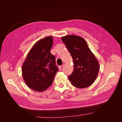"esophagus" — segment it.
Instances as JSON below:
<instances>
[{"mask_svg":"<svg viewBox=\"0 0 122 122\" xmlns=\"http://www.w3.org/2000/svg\"><path fill=\"white\" fill-rule=\"evenodd\" d=\"M62 68H63V65H61V66H60V67H59V69H60V70H61L62 69Z\"/></svg>","mask_w":122,"mask_h":122,"instance_id":"esophagus-1","label":"esophagus"}]
</instances>
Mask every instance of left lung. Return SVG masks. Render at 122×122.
<instances>
[{
    "label": "left lung",
    "instance_id": "obj_1",
    "mask_svg": "<svg viewBox=\"0 0 122 122\" xmlns=\"http://www.w3.org/2000/svg\"><path fill=\"white\" fill-rule=\"evenodd\" d=\"M72 57L74 70L68 78L77 88H86L93 84L99 71V64L86 42L81 36L68 35L61 37Z\"/></svg>",
    "mask_w": 122,
    "mask_h": 122
}]
</instances>
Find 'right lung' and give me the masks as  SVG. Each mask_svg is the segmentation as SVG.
Masks as SVG:
<instances>
[{
	"instance_id": "add662e5",
	"label": "right lung",
	"mask_w": 122,
	"mask_h": 122,
	"mask_svg": "<svg viewBox=\"0 0 122 122\" xmlns=\"http://www.w3.org/2000/svg\"><path fill=\"white\" fill-rule=\"evenodd\" d=\"M52 36L40 40L31 48L22 67L26 84L32 90L43 92L52 85L58 69L55 56L50 53Z\"/></svg>"
}]
</instances>
